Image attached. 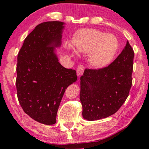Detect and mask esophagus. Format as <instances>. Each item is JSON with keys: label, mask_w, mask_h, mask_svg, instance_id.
Segmentation results:
<instances>
[{"label": "esophagus", "mask_w": 149, "mask_h": 149, "mask_svg": "<svg viewBox=\"0 0 149 149\" xmlns=\"http://www.w3.org/2000/svg\"><path fill=\"white\" fill-rule=\"evenodd\" d=\"M84 66L83 65H79V66L77 67V76L78 77H81V75H83V72H84Z\"/></svg>", "instance_id": "34e87169"}]
</instances>
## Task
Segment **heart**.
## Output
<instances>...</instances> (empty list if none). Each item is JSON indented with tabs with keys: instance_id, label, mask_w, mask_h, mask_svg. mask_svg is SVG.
<instances>
[{
	"instance_id": "heart-1",
	"label": "heart",
	"mask_w": 149,
	"mask_h": 149,
	"mask_svg": "<svg viewBox=\"0 0 149 149\" xmlns=\"http://www.w3.org/2000/svg\"><path fill=\"white\" fill-rule=\"evenodd\" d=\"M71 43L66 42L64 47L77 54L79 52L89 54V62L96 68H104L111 64L119 49V41L115 35L93 28H83L74 34Z\"/></svg>"
}]
</instances>
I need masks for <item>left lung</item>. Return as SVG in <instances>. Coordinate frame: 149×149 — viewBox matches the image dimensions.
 Returning a JSON list of instances; mask_svg holds the SVG:
<instances>
[{
    "label": "left lung",
    "mask_w": 149,
    "mask_h": 149,
    "mask_svg": "<svg viewBox=\"0 0 149 149\" xmlns=\"http://www.w3.org/2000/svg\"><path fill=\"white\" fill-rule=\"evenodd\" d=\"M134 53L129 42L106 68L85 69L81 77L83 117L95 121L115 114L125 102L132 84Z\"/></svg>",
    "instance_id": "left-lung-1"
}]
</instances>
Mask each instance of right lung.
<instances>
[{
  "instance_id": "1",
  "label": "right lung",
  "mask_w": 149,
  "mask_h": 149,
  "mask_svg": "<svg viewBox=\"0 0 149 149\" xmlns=\"http://www.w3.org/2000/svg\"><path fill=\"white\" fill-rule=\"evenodd\" d=\"M65 24L57 21L38 24L25 38L17 56L18 100L28 116L45 125L56 123L65 90L77 79L76 71L62 66L57 55Z\"/></svg>"
}]
</instances>
